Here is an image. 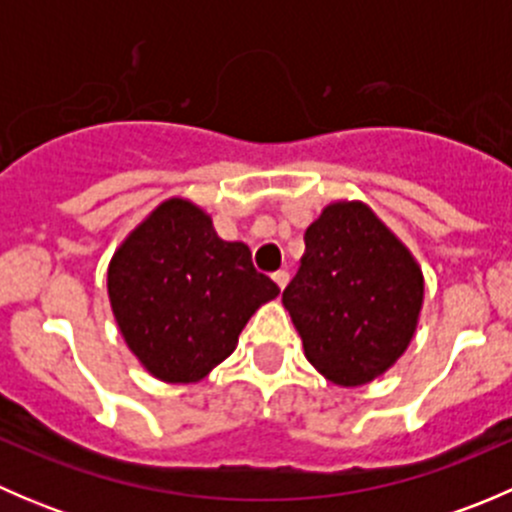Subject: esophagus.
<instances>
[{
    "label": "esophagus",
    "mask_w": 512,
    "mask_h": 512,
    "mask_svg": "<svg viewBox=\"0 0 512 512\" xmlns=\"http://www.w3.org/2000/svg\"><path fill=\"white\" fill-rule=\"evenodd\" d=\"M272 280L277 282V287L285 289V285L289 282V272H287V270H277V272H272Z\"/></svg>",
    "instance_id": "esophagus-1"
}]
</instances>
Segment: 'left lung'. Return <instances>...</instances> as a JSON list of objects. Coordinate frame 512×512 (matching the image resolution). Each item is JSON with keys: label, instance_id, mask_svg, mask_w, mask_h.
I'll list each match as a JSON object with an SVG mask.
<instances>
[{"label": "left lung", "instance_id": "left-lung-1", "mask_svg": "<svg viewBox=\"0 0 512 512\" xmlns=\"http://www.w3.org/2000/svg\"><path fill=\"white\" fill-rule=\"evenodd\" d=\"M423 302L414 257L361 203H334L304 232L297 275L282 292L319 374L361 386L409 347Z\"/></svg>", "mask_w": 512, "mask_h": 512}]
</instances>
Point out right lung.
I'll return each instance as SVG.
<instances>
[{
	"label": "right lung",
	"instance_id": "obj_1",
	"mask_svg": "<svg viewBox=\"0 0 512 512\" xmlns=\"http://www.w3.org/2000/svg\"><path fill=\"white\" fill-rule=\"evenodd\" d=\"M280 287L250 247L225 242L188 200H165L118 247L108 297L123 339L153 376L198 381L232 354L247 319Z\"/></svg>",
	"mask_w": 512,
	"mask_h": 512
}]
</instances>
